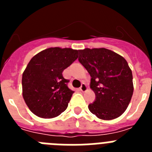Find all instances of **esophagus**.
<instances>
[{
	"mask_svg": "<svg viewBox=\"0 0 152 152\" xmlns=\"http://www.w3.org/2000/svg\"><path fill=\"white\" fill-rule=\"evenodd\" d=\"M87 90H88L87 85H86L84 83H82V84H81V86H80V91H82V92H85Z\"/></svg>",
	"mask_w": 152,
	"mask_h": 152,
	"instance_id": "1",
	"label": "esophagus"
}]
</instances>
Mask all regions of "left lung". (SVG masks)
Here are the masks:
<instances>
[{
  "label": "left lung",
  "mask_w": 152,
  "mask_h": 152,
  "mask_svg": "<svg viewBox=\"0 0 152 152\" xmlns=\"http://www.w3.org/2000/svg\"><path fill=\"white\" fill-rule=\"evenodd\" d=\"M78 52V61L91 75V88L96 96L89 110L104 120L120 116L133 94L132 73L126 60L104 48Z\"/></svg>",
  "instance_id": "1"
}]
</instances>
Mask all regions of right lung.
<instances>
[{
	"label": "right lung",
	"mask_w": 152,
	"mask_h": 152,
	"mask_svg": "<svg viewBox=\"0 0 152 152\" xmlns=\"http://www.w3.org/2000/svg\"><path fill=\"white\" fill-rule=\"evenodd\" d=\"M78 57L70 48H49L29 61L23 74V96L31 112L39 117L53 118L67 109L74 91L62 72Z\"/></svg>",
	"instance_id": "obj_1"
}]
</instances>
